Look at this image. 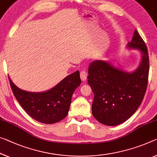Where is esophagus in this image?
I'll use <instances>...</instances> for the list:
<instances>
[{
	"mask_svg": "<svg viewBox=\"0 0 157 157\" xmlns=\"http://www.w3.org/2000/svg\"><path fill=\"white\" fill-rule=\"evenodd\" d=\"M88 76V73L85 70H82L80 73V76L82 81H86Z\"/></svg>",
	"mask_w": 157,
	"mask_h": 157,
	"instance_id": "1",
	"label": "esophagus"
}]
</instances>
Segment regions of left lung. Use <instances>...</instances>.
Wrapping results in <instances>:
<instances>
[{
    "mask_svg": "<svg viewBox=\"0 0 157 157\" xmlns=\"http://www.w3.org/2000/svg\"><path fill=\"white\" fill-rule=\"evenodd\" d=\"M128 47L139 49L142 53L141 63L132 73L104 60H95L88 67V82L94 93L93 115L107 126H117L128 119L140 105L147 87L148 51L137 30Z\"/></svg>",
    "mask_w": 157,
    "mask_h": 157,
    "instance_id": "8db88e82",
    "label": "left lung"
}]
</instances>
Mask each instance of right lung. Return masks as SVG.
Segmentation results:
<instances>
[{
  "instance_id": "add662e5",
  "label": "right lung",
  "mask_w": 157,
  "mask_h": 157,
  "mask_svg": "<svg viewBox=\"0 0 157 157\" xmlns=\"http://www.w3.org/2000/svg\"><path fill=\"white\" fill-rule=\"evenodd\" d=\"M14 97L24 110L33 119L51 124L67 117L72 95L81 83L79 71L67 76L50 90L43 93H30L17 88L9 78Z\"/></svg>"
}]
</instances>
